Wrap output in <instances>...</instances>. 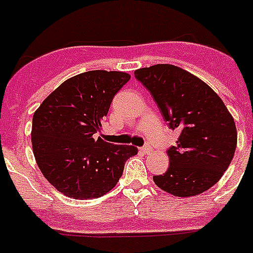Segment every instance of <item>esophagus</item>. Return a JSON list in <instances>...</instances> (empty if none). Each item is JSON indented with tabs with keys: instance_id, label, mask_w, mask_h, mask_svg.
Returning a JSON list of instances; mask_svg holds the SVG:
<instances>
[{
	"instance_id": "34e87169",
	"label": "esophagus",
	"mask_w": 253,
	"mask_h": 253,
	"mask_svg": "<svg viewBox=\"0 0 253 253\" xmlns=\"http://www.w3.org/2000/svg\"><path fill=\"white\" fill-rule=\"evenodd\" d=\"M139 152H140V153H144V155H147V153H151L152 147H149V145L141 147V148H139Z\"/></svg>"
}]
</instances>
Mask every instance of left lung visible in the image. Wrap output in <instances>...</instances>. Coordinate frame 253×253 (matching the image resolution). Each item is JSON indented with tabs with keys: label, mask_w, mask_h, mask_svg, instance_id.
Here are the masks:
<instances>
[{
	"label": "left lung",
	"mask_w": 253,
	"mask_h": 253,
	"mask_svg": "<svg viewBox=\"0 0 253 253\" xmlns=\"http://www.w3.org/2000/svg\"><path fill=\"white\" fill-rule=\"evenodd\" d=\"M151 92L170 128L180 131L168 149L170 166L155 183L168 194L190 198L214 186L229 168L237 148V127L219 96L194 74L174 65L135 71Z\"/></svg>",
	"instance_id": "8db88e82"
}]
</instances>
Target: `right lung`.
<instances>
[{
  "label": "right lung",
  "mask_w": 253,
  "mask_h": 253,
  "mask_svg": "<svg viewBox=\"0 0 253 253\" xmlns=\"http://www.w3.org/2000/svg\"><path fill=\"white\" fill-rule=\"evenodd\" d=\"M122 71L78 74L55 88L35 112L31 141L39 169L55 190L79 200L114 188L125 162L137 153L96 137L113 97L130 80Z\"/></svg>",
  "instance_id": "right-lung-1"
}]
</instances>
